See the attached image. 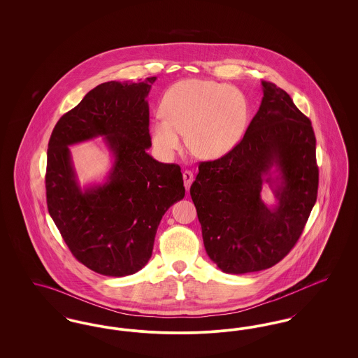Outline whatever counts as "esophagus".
Wrapping results in <instances>:
<instances>
[{"label":"esophagus","mask_w":358,"mask_h":358,"mask_svg":"<svg viewBox=\"0 0 358 358\" xmlns=\"http://www.w3.org/2000/svg\"><path fill=\"white\" fill-rule=\"evenodd\" d=\"M182 177H184V185H185L187 190L190 185H192V182H193V173L190 171H185L182 173Z\"/></svg>","instance_id":"obj_1"}]
</instances>
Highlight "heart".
<instances>
[{"label":"heart","mask_w":358,"mask_h":358,"mask_svg":"<svg viewBox=\"0 0 358 358\" xmlns=\"http://www.w3.org/2000/svg\"><path fill=\"white\" fill-rule=\"evenodd\" d=\"M150 123L154 148L165 158L187 146L200 158L229 153L244 136L250 120L245 94L234 85L187 79L171 85L162 95Z\"/></svg>","instance_id":"b5f03b06"}]
</instances>
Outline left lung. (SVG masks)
Instances as JSON below:
<instances>
[{
  "label": "left lung",
  "mask_w": 358,
  "mask_h": 358,
  "mask_svg": "<svg viewBox=\"0 0 358 358\" xmlns=\"http://www.w3.org/2000/svg\"><path fill=\"white\" fill-rule=\"evenodd\" d=\"M263 99L245 134L222 158L200 162L190 196L205 251L227 273L267 270L301 238L318 193L315 136L289 94L262 82ZM275 167L278 176L271 177ZM273 186L278 204L259 193Z\"/></svg>",
  "instance_id": "1"
}]
</instances>
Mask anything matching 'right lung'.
Segmentation results:
<instances>
[{
	"label": "right lung",
	"mask_w": 358,
	"mask_h": 358,
	"mask_svg": "<svg viewBox=\"0 0 358 358\" xmlns=\"http://www.w3.org/2000/svg\"><path fill=\"white\" fill-rule=\"evenodd\" d=\"M155 76L136 83L106 82L57 120L52 131L47 205L69 251L106 276L139 271L153 252L165 212L185 196L181 168L148 154L149 104ZM103 136L115 157L106 183L82 191L68 146Z\"/></svg>",
	"instance_id": "right-lung-1"
}]
</instances>
